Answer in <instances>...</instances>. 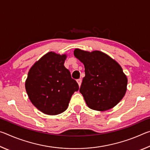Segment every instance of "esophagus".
I'll return each mask as SVG.
<instances>
[{
  "label": "esophagus",
  "mask_w": 150,
  "mask_h": 150,
  "mask_svg": "<svg viewBox=\"0 0 150 150\" xmlns=\"http://www.w3.org/2000/svg\"><path fill=\"white\" fill-rule=\"evenodd\" d=\"M77 83H78V85H79V86H81V82H82V80L81 79H77Z\"/></svg>",
  "instance_id": "obj_1"
}]
</instances>
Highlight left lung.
<instances>
[{
    "label": "left lung",
    "instance_id": "obj_1",
    "mask_svg": "<svg viewBox=\"0 0 150 150\" xmlns=\"http://www.w3.org/2000/svg\"><path fill=\"white\" fill-rule=\"evenodd\" d=\"M74 55L85 66L79 91L88 107L105 111L115 106L125 95L128 84L121 66L100 51L75 49Z\"/></svg>",
    "mask_w": 150,
    "mask_h": 150
}]
</instances>
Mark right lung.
Returning <instances> with one entry per match:
<instances>
[{
	"instance_id": "obj_1",
	"label": "right lung",
	"mask_w": 150,
	"mask_h": 150,
	"mask_svg": "<svg viewBox=\"0 0 150 150\" xmlns=\"http://www.w3.org/2000/svg\"><path fill=\"white\" fill-rule=\"evenodd\" d=\"M67 55L48 52L35 62L28 74L25 87L30 101L48 115L62 113L69 106L71 97L79 90L64 62Z\"/></svg>"
}]
</instances>
